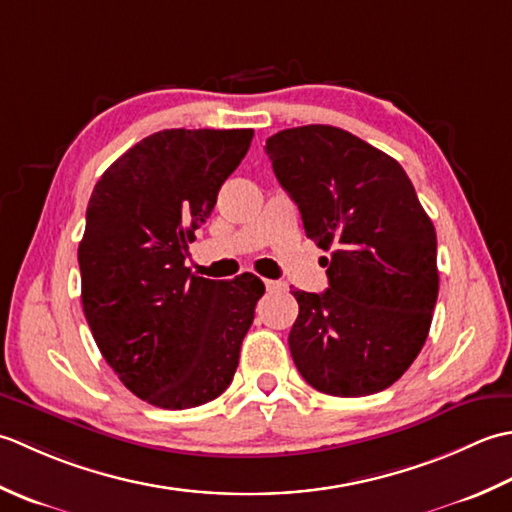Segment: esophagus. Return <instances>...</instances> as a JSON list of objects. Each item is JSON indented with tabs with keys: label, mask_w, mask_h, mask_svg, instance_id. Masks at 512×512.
<instances>
[{
	"label": "esophagus",
	"mask_w": 512,
	"mask_h": 512,
	"mask_svg": "<svg viewBox=\"0 0 512 512\" xmlns=\"http://www.w3.org/2000/svg\"><path fill=\"white\" fill-rule=\"evenodd\" d=\"M265 287H267V291H280V289H285L287 285L280 283V280H265Z\"/></svg>",
	"instance_id": "esophagus-1"
}]
</instances>
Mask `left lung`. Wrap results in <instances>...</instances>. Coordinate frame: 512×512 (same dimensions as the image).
<instances>
[{
	"instance_id": "left-lung-1",
	"label": "left lung",
	"mask_w": 512,
	"mask_h": 512,
	"mask_svg": "<svg viewBox=\"0 0 512 512\" xmlns=\"http://www.w3.org/2000/svg\"><path fill=\"white\" fill-rule=\"evenodd\" d=\"M265 150L320 249L329 289L291 291L289 351L311 387L384 391L422 351L440 289L437 238L402 165L333 125L280 130Z\"/></svg>"
}]
</instances>
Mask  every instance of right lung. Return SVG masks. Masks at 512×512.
Returning a JSON list of instances; mask_svg holds the SVG:
<instances>
[{"label": "right lung", "mask_w": 512, "mask_h": 512, "mask_svg": "<svg viewBox=\"0 0 512 512\" xmlns=\"http://www.w3.org/2000/svg\"><path fill=\"white\" fill-rule=\"evenodd\" d=\"M254 130H161L92 190L79 243L83 314L101 356L137 398L181 411L232 382L263 280H210L187 245L249 150Z\"/></svg>", "instance_id": "right-lung-1"}]
</instances>
